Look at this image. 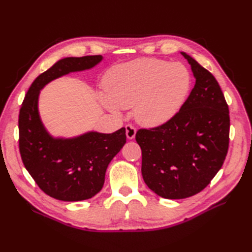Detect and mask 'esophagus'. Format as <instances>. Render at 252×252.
I'll return each mask as SVG.
<instances>
[{
	"instance_id": "esophagus-1",
	"label": "esophagus",
	"mask_w": 252,
	"mask_h": 252,
	"mask_svg": "<svg viewBox=\"0 0 252 252\" xmlns=\"http://www.w3.org/2000/svg\"><path fill=\"white\" fill-rule=\"evenodd\" d=\"M126 135H127V139L128 140H132L134 136H135V133H136V129L132 126V125H126Z\"/></svg>"
}]
</instances>
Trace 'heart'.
Returning <instances> with one entry per match:
<instances>
[{
    "label": "heart",
    "instance_id": "obj_1",
    "mask_svg": "<svg viewBox=\"0 0 252 252\" xmlns=\"http://www.w3.org/2000/svg\"><path fill=\"white\" fill-rule=\"evenodd\" d=\"M191 73L180 63L143 58L113 66L105 73L100 102L112 113L134 107V117L147 127L167 123L184 105Z\"/></svg>",
    "mask_w": 252,
    "mask_h": 252
}]
</instances>
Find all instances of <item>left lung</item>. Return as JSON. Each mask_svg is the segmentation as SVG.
Returning <instances> with one entry per match:
<instances>
[{
    "label": "left lung",
    "mask_w": 252,
    "mask_h": 252,
    "mask_svg": "<svg viewBox=\"0 0 252 252\" xmlns=\"http://www.w3.org/2000/svg\"><path fill=\"white\" fill-rule=\"evenodd\" d=\"M181 53L191 66L193 89L171 120L135 134L144 182L170 200L202 191L220 169L229 146V109L222 89L207 69Z\"/></svg>",
    "instance_id": "8db88e82"
}]
</instances>
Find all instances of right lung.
Here are the masks:
<instances>
[{
	"mask_svg": "<svg viewBox=\"0 0 252 252\" xmlns=\"http://www.w3.org/2000/svg\"><path fill=\"white\" fill-rule=\"evenodd\" d=\"M102 56L64 58L41 73L29 87L19 114V147L23 164L49 196L60 201L88 200L102 189L106 169L126 143V130L89 131L71 139L53 138L44 127L37 103L49 82L94 67Z\"/></svg>",
	"mask_w": 252,
	"mask_h": 252,
	"instance_id": "obj_1",
	"label": "right lung"
}]
</instances>
